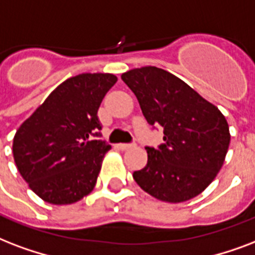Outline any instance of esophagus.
Returning a JSON list of instances; mask_svg holds the SVG:
<instances>
[{"label":"esophagus","instance_id":"esophagus-1","mask_svg":"<svg viewBox=\"0 0 255 255\" xmlns=\"http://www.w3.org/2000/svg\"><path fill=\"white\" fill-rule=\"evenodd\" d=\"M117 147L120 150H128L130 147H133V145L131 143H120V145H117Z\"/></svg>","mask_w":255,"mask_h":255}]
</instances>
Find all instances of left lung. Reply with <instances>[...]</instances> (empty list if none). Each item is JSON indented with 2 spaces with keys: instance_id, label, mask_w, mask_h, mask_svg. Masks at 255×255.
I'll list each match as a JSON object with an SVG mask.
<instances>
[{
  "instance_id": "1",
  "label": "left lung",
  "mask_w": 255,
  "mask_h": 255,
  "mask_svg": "<svg viewBox=\"0 0 255 255\" xmlns=\"http://www.w3.org/2000/svg\"><path fill=\"white\" fill-rule=\"evenodd\" d=\"M121 78L137 97L147 124L163 128L165 142L158 149L146 147L147 163L134 171V181L163 202H185L201 194L228 153L230 131L224 114L163 69H131Z\"/></svg>"
}]
</instances>
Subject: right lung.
Listing matches in <instances>:
<instances>
[{
  "mask_svg": "<svg viewBox=\"0 0 255 255\" xmlns=\"http://www.w3.org/2000/svg\"><path fill=\"white\" fill-rule=\"evenodd\" d=\"M117 77L82 73L53 90L22 122L13 139L19 174L53 205H70L94 189L102 159L112 149L98 135V108Z\"/></svg>",
  "mask_w": 255,
  "mask_h": 255,
  "instance_id": "1",
  "label": "right lung"
}]
</instances>
